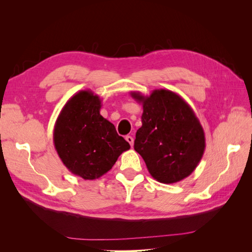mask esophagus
Instances as JSON below:
<instances>
[{
    "mask_svg": "<svg viewBox=\"0 0 252 252\" xmlns=\"http://www.w3.org/2000/svg\"><path fill=\"white\" fill-rule=\"evenodd\" d=\"M125 139H126V141H127L129 144H130V146L132 147V146H133V141H134L132 136H130V135H127Z\"/></svg>",
    "mask_w": 252,
    "mask_h": 252,
    "instance_id": "1",
    "label": "esophagus"
}]
</instances>
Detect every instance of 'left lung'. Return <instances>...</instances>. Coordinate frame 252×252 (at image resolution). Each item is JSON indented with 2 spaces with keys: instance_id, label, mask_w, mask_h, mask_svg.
Returning a JSON list of instances; mask_svg holds the SVG:
<instances>
[{
  "instance_id": "8db88e82",
  "label": "left lung",
  "mask_w": 252,
  "mask_h": 252,
  "mask_svg": "<svg viewBox=\"0 0 252 252\" xmlns=\"http://www.w3.org/2000/svg\"><path fill=\"white\" fill-rule=\"evenodd\" d=\"M130 95L143 106L134 150L146 163L151 177L163 184L189 177L206 147L204 129L193 109L168 89H156L148 96L131 91Z\"/></svg>"
}]
</instances>
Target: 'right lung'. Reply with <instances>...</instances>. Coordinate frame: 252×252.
Segmentation results:
<instances>
[{
	"label": "right lung",
	"mask_w": 252,
	"mask_h": 252,
	"mask_svg": "<svg viewBox=\"0 0 252 252\" xmlns=\"http://www.w3.org/2000/svg\"><path fill=\"white\" fill-rule=\"evenodd\" d=\"M102 102L91 90L72 95L61 110L53 129V144L66 168L84 180L107 173L130 145L101 113Z\"/></svg>",
	"instance_id": "obj_1"
}]
</instances>
